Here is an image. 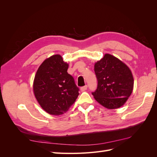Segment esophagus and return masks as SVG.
I'll return each mask as SVG.
<instances>
[{"instance_id":"34e87169","label":"esophagus","mask_w":157,"mask_h":157,"mask_svg":"<svg viewBox=\"0 0 157 157\" xmlns=\"http://www.w3.org/2000/svg\"><path fill=\"white\" fill-rule=\"evenodd\" d=\"M87 88H88L87 85H86V86H82V87L80 88V90H81L82 92H84V91H85V90H87Z\"/></svg>"}]
</instances>
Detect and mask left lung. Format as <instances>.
<instances>
[{"label": "left lung", "mask_w": 157, "mask_h": 157, "mask_svg": "<svg viewBox=\"0 0 157 157\" xmlns=\"http://www.w3.org/2000/svg\"><path fill=\"white\" fill-rule=\"evenodd\" d=\"M98 87L92 92L95 99L109 109L122 106L130 96L134 78L129 67L122 61L106 54L94 65Z\"/></svg>", "instance_id": "8db88e82"}]
</instances>
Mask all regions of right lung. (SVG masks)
I'll use <instances>...</instances> for the list:
<instances>
[{
  "label": "right lung",
  "instance_id": "add662e5",
  "mask_svg": "<svg viewBox=\"0 0 157 157\" xmlns=\"http://www.w3.org/2000/svg\"><path fill=\"white\" fill-rule=\"evenodd\" d=\"M69 65L60 55H54L40 65L33 82V92L37 101L50 115L65 113L75 103L79 88L68 74Z\"/></svg>",
  "mask_w": 157,
  "mask_h": 157
}]
</instances>
